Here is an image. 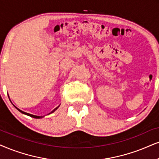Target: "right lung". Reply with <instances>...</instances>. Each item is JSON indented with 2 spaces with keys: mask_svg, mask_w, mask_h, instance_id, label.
<instances>
[{
  "mask_svg": "<svg viewBox=\"0 0 159 159\" xmlns=\"http://www.w3.org/2000/svg\"><path fill=\"white\" fill-rule=\"evenodd\" d=\"M59 108V106H58V107H56L55 109H53V111H52L51 113H53V111H55L56 109H57V108ZM16 108H17V107H16ZM17 110L18 111H20L21 112V113H23V114H26V115H28V116H31V117H34V118H37V119H39V118H41V117H43V116H36V115H33V114H29V113H26V112H24V111H21V110H20L19 108H17ZM51 113H49V114H51Z\"/></svg>",
  "mask_w": 159,
  "mask_h": 159,
  "instance_id": "add662e5",
  "label": "right lung"
}]
</instances>
